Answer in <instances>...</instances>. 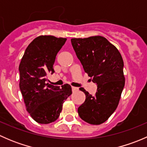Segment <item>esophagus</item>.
<instances>
[{"mask_svg": "<svg viewBox=\"0 0 147 147\" xmlns=\"http://www.w3.org/2000/svg\"><path fill=\"white\" fill-rule=\"evenodd\" d=\"M78 90H79V89H78V87H72V92H77V91H78Z\"/></svg>", "mask_w": 147, "mask_h": 147, "instance_id": "1", "label": "esophagus"}]
</instances>
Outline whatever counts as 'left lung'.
Returning a JSON list of instances; mask_svg holds the SVG:
<instances>
[{
	"instance_id": "8db88e82",
	"label": "left lung",
	"mask_w": 147,
	"mask_h": 147,
	"mask_svg": "<svg viewBox=\"0 0 147 147\" xmlns=\"http://www.w3.org/2000/svg\"><path fill=\"white\" fill-rule=\"evenodd\" d=\"M71 42L84 72L97 85L94 96L80 88L86 99L78 108L79 116L90 124H102L117 109L124 89L122 57L117 48L102 36L72 38Z\"/></svg>"
}]
</instances>
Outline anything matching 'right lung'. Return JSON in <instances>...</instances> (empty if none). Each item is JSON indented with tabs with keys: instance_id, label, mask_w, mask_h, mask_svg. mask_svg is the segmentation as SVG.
<instances>
[{
	"instance_id": "obj_1",
	"label": "right lung",
	"mask_w": 147,
	"mask_h": 147,
	"mask_svg": "<svg viewBox=\"0 0 147 147\" xmlns=\"http://www.w3.org/2000/svg\"><path fill=\"white\" fill-rule=\"evenodd\" d=\"M66 38L40 35L25 51L19 65V87L26 109L35 121L50 124L60 116L63 105L72 94L68 84L62 88L47 82L48 73H54L53 65Z\"/></svg>"
}]
</instances>
